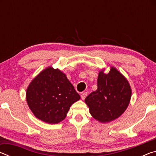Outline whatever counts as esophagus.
Returning <instances> with one entry per match:
<instances>
[{"label": "esophagus", "mask_w": 156, "mask_h": 156, "mask_svg": "<svg viewBox=\"0 0 156 156\" xmlns=\"http://www.w3.org/2000/svg\"><path fill=\"white\" fill-rule=\"evenodd\" d=\"M87 96V92H84V93H82L81 94V98L83 100L85 99V98Z\"/></svg>", "instance_id": "1"}]
</instances>
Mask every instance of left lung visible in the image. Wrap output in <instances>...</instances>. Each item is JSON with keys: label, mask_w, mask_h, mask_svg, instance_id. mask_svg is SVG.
I'll return each mask as SVG.
<instances>
[{"label": "left lung", "mask_w": 156, "mask_h": 156, "mask_svg": "<svg viewBox=\"0 0 156 156\" xmlns=\"http://www.w3.org/2000/svg\"><path fill=\"white\" fill-rule=\"evenodd\" d=\"M131 89L128 80L119 71L112 67L109 72H99L98 89L91 92L84 101L95 119L109 122L125 112L130 102Z\"/></svg>", "instance_id": "1"}]
</instances>
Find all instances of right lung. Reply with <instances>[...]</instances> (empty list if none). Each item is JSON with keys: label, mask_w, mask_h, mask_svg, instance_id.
<instances>
[{"label": "right lung", "mask_w": 156, "mask_h": 156, "mask_svg": "<svg viewBox=\"0 0 156 156\" xmlns=\"http://www.w3.org/2000/svg\"><path fill=\"white\" fill-rule=\"evenodd\" d=\"M80 96L61 71L47 67L34 78L26 92L27 105L39 120L57 124Z\"/></svg>", "instance_id": "add662e5"}]
</instances>
